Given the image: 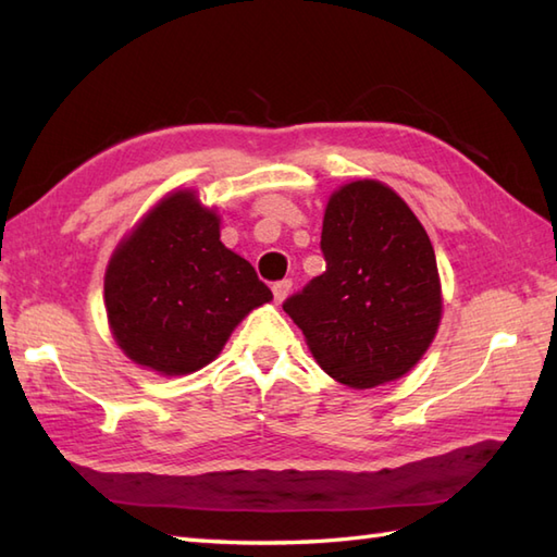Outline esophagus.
I'll return each mask as SVG.
<instances>
[{"label":"esophagus","instance_id":"1","mask_svg":"<svg viewBox=\"0 0 557 557\" xmlns=\"http://www.w3.org/2000/svg\"><path fill=\"white\" fill-rule=\"evenodd\" d=\"M292 292V280H282V282H275L273 284V294H275V301L282 304L284 299H287Z\"/></svg>","mask_w":557,"mask_h":557}]
</instances>
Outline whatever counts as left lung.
Instances as JSON below:
<instances>
[{
    "instance_id": "obj_1",
    "label": "left lung",
    "mask_w": 557,
    "mask_h": 557,
    "mask_svg": "<svg viewBox=\"0 0 557 557\" xmlns=\"http://www.w3.org/2000/svg\"><path fill=\"white\" fill-rule=\"evenodd\" d=\"M320 249L327 270L282 304L310 354L351 389L418 366L442 322L436 256L408 203L380 180L332 191Z\"/></svg>"
}]
</instances>
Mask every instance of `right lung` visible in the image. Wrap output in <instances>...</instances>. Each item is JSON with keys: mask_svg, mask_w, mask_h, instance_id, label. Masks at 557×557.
<instances>
[{"mask_svg": "<svg viewBox=\"0 0 557 557\" xmlns=\"http://www.w3.org/2000/svg\"><path fill=\"white\" fill-rule=\"evenodd\" d=\"M273 301L247 258L220 242V215L175 189L127 232L103 275V306L121 351L163 374L218 358L253 308Z\"/></svg>", "mask_w": 557, "mask_h": 557, "instance_id": "add662e5", "label": "right lung"}]
</instances>
